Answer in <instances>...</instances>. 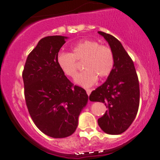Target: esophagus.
Segmentation results:
<instances>
[{"label": "esophagus", "instance_id": "esophagus-1", "mask_svg": "<svg viewBox=\"0 0 160 160\" xmlns=\"http://www.w3.org/2000/svg\"><path fill=\"white\" fill-rule=\"evenodd\" d=\"M86 92H87V95L89 96L90 94V93H91V90H90V89H87V90H86Z\"/></svg>", "mask_w": 160, "mask_h": 160}]
</instances>
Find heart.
<instances>
[{
	"instance_id": "1",
	"label": "heart",
	"mask_w": 160,
	"mask_h": 160,
	"mask_svg": "<svg viewBox=\"0 0 160 160\" xmlns=\"http://www.w3.org/2000/svg\"><path fill=\"white\" fill-rule=\"evenodd\" d=\"M77 61H83V70L75 79L77 84L83 87L93 86L97 78L104 79L112 72L115 63L112 50L93 40H85L73 46L70 53H60L58 63L60 70L69 77L77 75Z\"/></svg>"
}]
</instances>
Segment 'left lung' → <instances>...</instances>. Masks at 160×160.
<instances>
[{"instance_id": "8db88e82", "label": "left lung", "mask_w": 160, "mask_h": 160, "mask_svg": "<svg viewBox=\"0 0 160 160\" xmlns=\"http://www.w3.org/2000/svg\"><path fill=\"white\" fill-rule=\"evenodd\" d=\"M98 33L110 44L115 63L107 81L93 90L89 98L107 107L105 113L98 119L102 130L117 135L125 132L136 118L139 105V80L133 61L120 42L109 33Z\"/></svg>"}]
</instances>
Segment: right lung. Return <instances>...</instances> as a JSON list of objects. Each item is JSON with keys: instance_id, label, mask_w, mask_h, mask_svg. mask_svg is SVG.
Masks as SVG:
<instances>
[{"instance_id": "obj_1", "label": "right lung", "mask_w": 160, "mask_h": 160, "mask_svg": "<svg viewBox=\"0 0 160 160\" xmlns=\"http://www.w3.org/2000/svg\"><path fill=\"white\" fill-rule=\"evenodd\" d=\"M66 37L42 38L27 58L22 73L24 97L32 120L53 138L72 135L88 100L82 87L71 83L58 63Z\"/></svg>"}]
</instances>
